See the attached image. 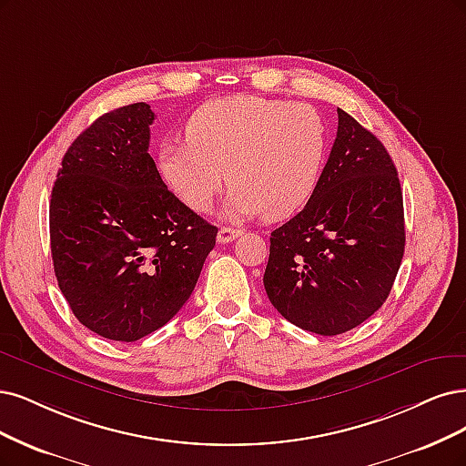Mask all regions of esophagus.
<instances>
[{
    "label": "esophagus",
    "mask_w": 466,
    "mask_h": 466,
    "mask_svg": "<svg viewBox=\"0 0 466 466\" xmlns=\"http://www.w3.org/2000/svg\"><path fill=\"white\" fill-rule=\"evenodd\" d=\"M238 235H240V231H238V229H233V228H221V229L218 231V243H221V245L231 243V240H235Z\"/></svg>",
    "instance_id": "34e87169"
}]
</instances>
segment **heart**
Masks as SVG:
<instances>
[{"label": "heart", "instance_id": "1", "mask_svg": "<svg viewBox=\"0 0 466 466\" xmlns=\"http://www.w3.org/2000/svg\"><path fill=\"white\" fill-rule=\"evenodd\" d=\"M185 135L187 142L159 150L164 181L190 210L206 212L229 179L231 219L291 218L314 197L328 156V129L314 107L258 96L204 104Z\"/></svg>", "mask_w": 466, "mask_h": 466}]
</instances>
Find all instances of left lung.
<instances>
[{"label": "left lung", "instance_id": "1", "mask_svg": "<svg viewBox=\"0 0 466 466\" xmlns=\"http://www.w3.org/2000/svg\"><path fill=\"white\" fill-rule=\"evenodd\" d=\"M314 197L269 237L264 287L300 329L339 335L386 302L405 252L403 192L386 147L347 111Z\"/></svg>", "mask_w": 466, "mask_h": 466}]
</instances>
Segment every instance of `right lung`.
Masks as SVG:
<instances>
[{"label": "right lung", "mask_w": 466, "mask_h": 466, "mask_svg": "<svg viewBox=\"0 0 466 466\" xmlns=\"http://www.w3.org/2000/svg\"><path fill=\"white\" fill-rule=\"evenodd\" d=\"M152 121L144 102L96 119L63 156L50 202L63 297L80 324L125 343L181 310L218 235L159 177Z\"/></svg>", "instance_id": "1"}]
</instances>
